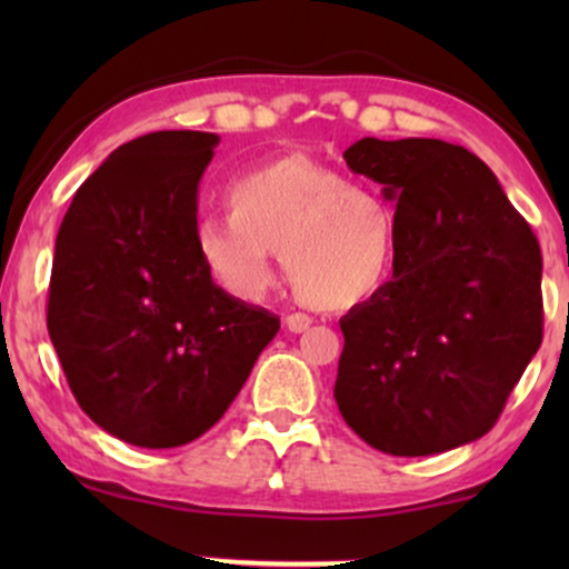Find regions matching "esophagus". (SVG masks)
I'll return each mask as SVG.
<instances>
[{
  "instance_id": "34e87169",
  "label": "esophagus",
  "mask_w": 569,
  "mask_h": 569,
  "mask_svg": "<svg viewBox=\"0 0 569 569\" xmlns=\"http://www.w3.org/2000/svg\"><path fill=\"white\" fill-rule=\"evenodd\" d=\"M312 326V318L305 316V312H291V316H286V329L293 331V335H302Z\"/></svg>"
}]
</instances>
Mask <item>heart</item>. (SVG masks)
<instances>
[{
    "label": "heart",
    "mask_w": 569,
    "mask_h": 569,
    "mask_svg": "<svg viewBox=\"0 0 569 569\" xmlns=\"http://www.w3.org/2000/svg\"><path fill=\"white\" fill-rule=\"evenodd\" d=\"M230 217H202L192 240L221 289L262 299L280 248L286 278L316 310H352L393 278L398 219L371 187L302 154L240 173L224 189Z\"/></svg>",
    "instance_id": "obj_1"
}]
</instances>
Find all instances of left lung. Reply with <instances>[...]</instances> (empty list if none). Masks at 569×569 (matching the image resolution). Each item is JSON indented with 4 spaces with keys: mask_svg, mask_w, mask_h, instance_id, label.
Instances as JSON below:
<instances>
[{
    "mask_svg": "<svg viewBox=\"0 0 569 569\" xmlns=\"http://www.w3.org/2000/svg\"><path fill=\"white\" fill-rule=\"evenodd\" d=\"M345 160L396 202L398 264L339 318L337 407L385 455L481 439L543 339L538 238L495 173L455 143L361 139Z\"/></svg>",
    "mask_w": 569,
    "mask_h": 569,
    "instance_id": "obj_1",
    "label": "left lung"
}]
</instances>
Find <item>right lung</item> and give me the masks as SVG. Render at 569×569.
I'll use <instances>...</instances> for the list:
<instances>
[{
  "mask_svg": "<svg viewBox=\"0 0 569 569\" xmlns=\"http://www.w3.org/2000/svg\"><path fill=\"white\" fill-rule=\"evenodd\" d=\"M217 133L158 130L117 147L56 238L48 331L84 415L120 441L171 449L217 426L278 316L219 289L194 251Z\"/></svg>",
  "mask_w": 569,
  "mask_h": 569,
  "instance_id": "add662e5",
  "label": "right lung"
}]
</instances>
